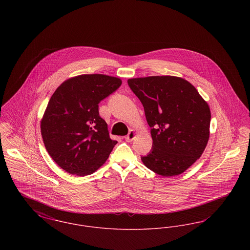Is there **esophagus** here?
<instances>
[{
  "label": "esophagus",
  "mask_w": 250,
  "mask_h": 250,
  "mask_svg": "<svg viewBox=\"0 0 250 250\" xmlns=\"http://www.w3.org/2000/svg\"><path fill=\"white\" fill-rule=\"evenodd\" d=\"M135 137H136V132L134 130H130L129 131V133L125 137V139L126 142L130 143V142H132V141L135 139Z\"/></svg>",
  "instance_id": "34e87169"
}]
</instances>
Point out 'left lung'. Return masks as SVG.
Returning <instances> with one entry per match:
<instances>
[{
	"instance_id": "8db88e82",
	"label": "left lung",
	"mask_w": 250,
	"mask_h": 250,
	"mask_svg": "<svg viewBox=\"0 0 250 250\" xmlns=\"http://www.w3.org/2000/svg\"><path fill=\"white\" fill-rule=\"evenodd\" d=\"M143 104L151 127L152 150L143 164L162 176L183 173L202 155L208 140L211 112L197 89L172 76L127 81Z\"/></svg>"
}]
</instances>
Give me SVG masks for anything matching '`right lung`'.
<instances>
[{"label":"right lung","mask_w":250,"mask_h":250,"mask_svg":"<svg viewBox=\"0 0 250 250\" xmlns=\"http://www.w3.org/2000/svg\"><path fill=\"white\" fill-rule=\"evenodd\" d=\"M122 84L107 75H81L60 85L41 121L48 155L70 174L94 173L108 157L116 141L109 138L98 104Z\"/></svg>","instance_id":"right-lung-1"}]
</instances>
